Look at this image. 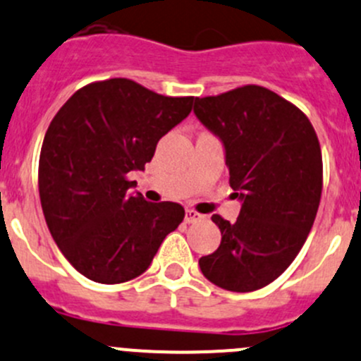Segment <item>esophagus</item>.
<instances>
[{
	"instance_id": "34e87169",
	"label": "esophagus",
	"mask_w": 361,
	"mask_h": 361,
	"mask_svg": "<svg viewBox=\"0 0 361 361\" xmlns=\"http://www.w3.org/2000/svg\"><path fill=\"white\" fill-rule=\"evenodd\" d=\"M204 218H206V216L200 214V212H197V211H193V209H187V211H185V221H187V223L202 221Z\"/></svg>"
}]
</instances>
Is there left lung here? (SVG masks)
<instances>
[{
	"mask_svg": "<svg viewBox=\"0 0 361 361\" xmlns=\"http://www.w3.org/2000/svg\"><path fill=\"white\" fill-rule=\"evenodd\" d=\"M197 119L225 149L237 221L212 214L221 244L199 259L209 282L250 292L279 279L298 256L317 216L324 164L317 133L295 105L263 86L195 98Z\"/></svg>",
	"mask_w": 361,
	"mask_h": 361,
	"instance_id": "left-lung-1",
	"label": "left lung"
}]
</instances>
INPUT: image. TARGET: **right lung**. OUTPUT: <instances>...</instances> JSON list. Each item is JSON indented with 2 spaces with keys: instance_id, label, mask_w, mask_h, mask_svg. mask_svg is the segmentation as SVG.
<instances>
[{
  "instance_id": "obj_1",
  "label": "right lung",
  "mask_w": 361,
  "mask_h": 361,
  "mask_svg": "<svg viewBox=\"0 0 361 361\" xmlns=\"http://www.w3.org/2000/svg\"><path fill=\"white\" fill-rule=\"evenodd\" d=\"M193 97H164L124 78L91 82L56 112L39 155L41 207L67 261L98 283H123L150 267L185 209L131 195L157 142L192 111Z\"/></svg>"
}]
</instances>
